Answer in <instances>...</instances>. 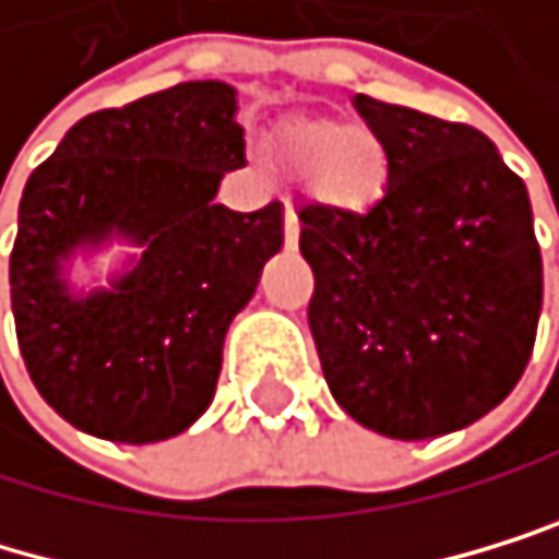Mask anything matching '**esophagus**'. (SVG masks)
<instances>
[{"instance_id":"1","label":"esophagus","mask_w":559,"mask_h":559,"mask_svg":"<svg viewBox=\"0 0 559 559\" xmlns=\"http://www.w3.org/2000/svg\"><path fill=\"white\" fill-rule=\"evenodd\" d=\"M285 247H288V250L298 247V216H295V209H292V205L285 209Z\"/></svg>"}]
</instances>
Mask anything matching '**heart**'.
Segmentation results:
<instances>
[{"instance_id":"b5f03b06","label":"heart","mask_w":559,"mask_h":559,"mask_svg":"<svg viewBox=\"0 0 559 559\" xmlns=\"http://www.w3.org/2000/svg\"><path fill=\"white\" fill-rule=\"evenodd\" d=\"M274 151L295 171L312 175L316 192L333 205L360 209L374 202L388 181V154L381 140L336 119L285 122L277 130Z\"/></svg>"}]
</instances>
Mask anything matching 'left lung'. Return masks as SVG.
<instances>
[{"mask_svg": "<svg viewBox=\"0 0 559 559\" xmlns=\"http://www.w3.org/2000/svg\"><path fill=\"white\" fill-rule=\"evenodd\" d=\"M388 154L364 212L298 205L309 330L333 399L392 440L477 423L526 371L543 261L522 178L464 122L354 95Z\"/></svg>", "mask_w": 559, "mask_h": 559, "instance_id": "left-lung-1", "label": "left lung"}]
</instances>
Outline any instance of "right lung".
Listing matches in <instances>:
<instances>
[{
	"label": "right lung",
	"mask_w": 559,
	"mask_h": 559,
	"mask_svg": "<svg viewBox=\"0 0 559 559\" xmlns=\"http://www.w3.org/2000/svg\"><path fill=\"white\" fill-rule=\"evenodd\" d=\"M237 88L181 82L78 119L20 199L9 295L20 354L44 402L112 443H157L216 395L223 340L285 243V209L216 205L247 164ZM131 254L78 293L74 255Z\"/></svg>",
	"instance_id": "add662e5"
}]
</instances>
